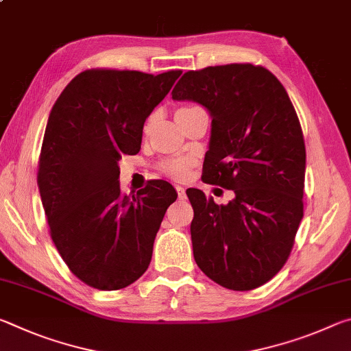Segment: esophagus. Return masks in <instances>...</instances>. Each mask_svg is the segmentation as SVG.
I'll list each match as a JSON object with an SVG mask.
<instances>
[{
    "mask_svg": "<svg viewBox=\"0 0 351 351\" xmlns=\"http://www.w3.org/2000/svg\"><path fill=\"white\" fill-rule=\"evenodd\" d=\"M175 189H176V192H178V197H180L181 199L186 198V189H184L182 186H175Z\"/></svg>",
    "mask_w": 351,
    "mask_h": 351,
    "instance_id": "obj_1",
    "label": "esophagus"
}]
</instances>
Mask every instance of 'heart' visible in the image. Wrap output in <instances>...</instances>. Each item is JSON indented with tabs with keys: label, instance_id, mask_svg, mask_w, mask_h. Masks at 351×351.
<instances>
[{
	"label": "heart",
	"instance_id": "1",
	"mask_svg": "<svg viewBox=\"0 0 351 351\" xmlns=\"http://www.w3.org/2000/svg\"><path fill=\"white\" fill-rule=\"evenodd\" d=\"M193 108H197V106H181V108H178L175 112V117H181L182 114H186V112L192 111ZM152 125V117H148L145 123H144V132H148V128ZM195 164V161L192 158L189 156H180V158H167L164 159V161L159 162V170L162 171L170 178H173V180L178 181H182L186 180L187 175H189V170L192 169V165Z\"/></svg>",
	"mask_w": 351,
	"mask_h": 351
}]
</instances>
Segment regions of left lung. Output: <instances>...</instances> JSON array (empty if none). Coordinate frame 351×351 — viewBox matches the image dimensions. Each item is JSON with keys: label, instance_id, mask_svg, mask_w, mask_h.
Instances as JSON below:
<instances>
[{"label": "left lung", "instance_id": "1", "mask_svg": "<svg viewBox=\"0 0 351 351\" xmlns=\"http://www.w3.org/2000/svg\"><path fill=\"white\" fill-rule=\"evenodd\" d=\"M171 97L210 111L203 181L235 193L218 206L187 190L195 261L224 288H258L287 263L304 217L305 142L288 93L260 64L230 63L187 71Z\"/></svg>", "mask_w": 351, "mask_h": 351}]
</instances>
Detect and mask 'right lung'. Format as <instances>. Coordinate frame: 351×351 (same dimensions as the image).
I'll list each match as a JSON object with an SVG mask.
<instances>
[{
	"label": "right lung",
	"instance_id": "obj_1",
	"mask_svg": "<svg viewBox=\"0 0 351 351\" xmlns=\"http://www.w3.org/2000/svg\"><path fill=\"white\" fill-rule=\"evenodd\" d=\"M181 73L86 69L52 106L37 184L51 239L88 287L122 289L150 265L154 237L178 195L162 180L122 193L119 159L139 153L145 119Z\"/></svg>",
	"mask_w": 351,
	"mask_h": 351
}]
</instances>
